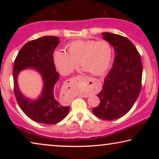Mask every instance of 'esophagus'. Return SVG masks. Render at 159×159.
<instances>
[{"instance_id":"esophagus-1","label":"esophagus","mask_w":159,"mask_h":159,"mask_svg":"<svg viewBox=\"0 0 159 159\" xmlns=\"http://www.w3.org/2000/svg\"><path fill=\"white\" fill-rule=\"evenodd\" d=\"M88 84H90V85H91L90 84H93V80H92V79L90 80H89V81H88Z\"/></svg>"}]
</instances>
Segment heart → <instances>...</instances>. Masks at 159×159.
Segmentation results:
<instances>
[{"mask_svg": "<svg viewBox=\"0 0 159 159\" xmlns=\"http://www.w3.org/2000/svg\"><path fill=\"white\" fill-rule=\"evenodd\" d=\"M68 52L56 49L53 53L56 66L62 75L72 73L80 63L84 71L93 75H101L110 66L113 56L111 45L107 40H75L66 45Z\"/></svg>", "mask_w": 159, "mask_h": 159, "instance_id": "1", "label": "heart"}]
</instances>
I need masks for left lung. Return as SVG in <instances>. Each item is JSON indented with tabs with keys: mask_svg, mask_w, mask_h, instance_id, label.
Masks as SVG:
<instances>
[{
	"mask_svg": "<svg viewBox=\"0 0 159 159\" xmlns=\"http://www.w3.org/2000/svg\"><path fill=\"white\" fill-rule=\"evenodd\" d=\"M102 35L114 48L115 57L103 89L97 95L101 102L93 113L104 120H114L125 115L135 103L141 90L143 65L138 50L129 39L111 32Z\"/></svg>",
	"mask_w": 159,
	"mask_h": 159,
	"instance_id": "1",
	"label": "left lung"
}]
</instances>
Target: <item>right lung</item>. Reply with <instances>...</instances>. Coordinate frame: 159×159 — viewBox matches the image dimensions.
<instances>
[{"label":"right lung","mask_w":159,"mask_h":159,"mask_svg":"<svg viewBox=\"0 0 159 159\" xmlns=\"http://www.w3.org/2000/svg\"><path fill=\"white\" fill-rule=\"evenodd\" d=\"M59 44L55 36H43L30 41L21 48L14 61L13 77L17 103L27 116L36 122L53 125L63 120L69 106H63L55 97V85L59 79L53 60V53ZM34 69L40 74L43 82L42 92L34 101L24 96L19 90L18 76L24 69Z\"/></svg>","instance_id":"right-lung-1"}]
</instances>
